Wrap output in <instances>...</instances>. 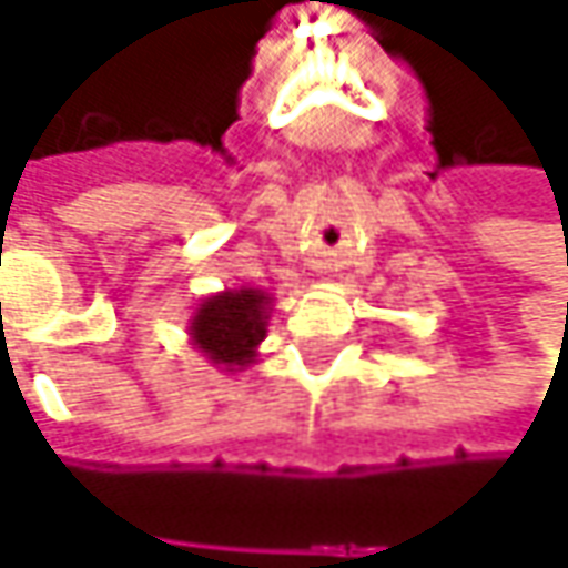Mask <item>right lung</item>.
Returning a JSON list of instances; mask_svg holds the SVG:
<instances>
[{
    "mask_svg": "<svg viewBox=\"0 0 568 568\" xmlns=\"http://www.w3.org/2000/svg\"><path fill=\"white\" fill-rule=\"evenodd\" d=\"M272 296L255 286H237L214 296H204L190 316V344L221 371H245L255 364L265 341L272 313Z\"/></svg>",
    "mask_w": 568,
    "mask_h": 568,
    "instance_id": "obj_1",
    "label": "right lung"
}]
</instances>
